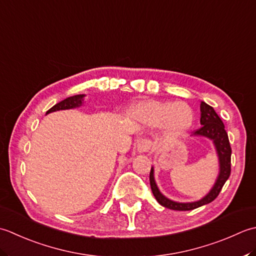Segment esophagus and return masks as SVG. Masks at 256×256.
<instances>
[{"label": "esophagus", "mask_w": 256, "mask_h": 256, "mask_svg": "<svg viewBox=\"0 0 256 256\" xmlns=\"http://www.w3.org/2000/svg\"><path fill=\"white\" fill-rule=\"evenodd\" d=\"M152 147V142L149 139H142L138 142V150L140 152H147Z\"/></svg>", "instance_id": "1"}]
</instances>
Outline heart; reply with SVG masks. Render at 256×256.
Masks as SVG:
<instances>
[{"instance_id": "b5f03b06", "label": "heart", "mask_w": 256, "mask_h": 256, "mask_svg": "<svg viewBox=\"0 0 256 256\" xmlns=\"http://www.w3.org/2000/svg\"><path fill=\"white\" fill-rule=\"evenodd\" d=\"M132 112L150 126H164L171 134L186 132L194 120V110L186 102H142L134 106Z\"/></svg>"}]
</instances>
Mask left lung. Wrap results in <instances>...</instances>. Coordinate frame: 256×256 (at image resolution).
I'll return each instance as SVG.
<instances>
[{
  "label": "left lung",
  "instance_id": "left-lung-1",
  "mask_svg": "<svg viewBox=\"0 0 256 256\" xmlns=\"http://www.w3.org/2000/svg\"><path fill=\"white\" fill-rule=\"evenodd\" d=\"M201 119L200 122L202 127L192 134L196 136H204L213 140V142L216 144V148L218 154V159H220V174L216 182L213 189L208 192V194L203 198L202 200L198 202L192 203H178L174 201H171L166 199V196L160 194L158 190L157 184H156L154 179V169L151 168L150 171V186L152 190V194L161 206L170 208V210L176 211H189L194 210V208H199L201 206L208 204V203L212 202L213 200L220 194L222 188L226 184L228 176L231 174V154L232 149L230 146V142H228V132L224 129V124L222 122L221 118L218 117V114L216 112L214 109L211 106H208L206 102H201Z\"/></svg>",
  "mask_w": 256,
  "mask_h": 256
}]
</instances>
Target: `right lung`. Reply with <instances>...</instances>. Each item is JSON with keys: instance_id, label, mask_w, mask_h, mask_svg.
<instances>
[{"instance_id": "right-lung-1", "label": "right lung", "mask_w": 256, "mask_h": 256, "mask_svg": "<svg viewBox=\"0 0 256 256\" xmlns=\"http://www.w3.org/2000/svg\"><path fill=\"white\" fill-rule=\"evenodd\" d=\"M82 97H84V95H76V96H72V97L66 98V99H64V100H62L60 102L56 104V105L52 107L46 114H50L52 112H56V110H62V109H70V108L80 107L82 104Z\"/></svg>"}]
</instances>
